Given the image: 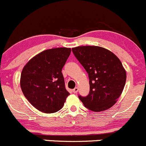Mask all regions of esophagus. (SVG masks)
<instances>
[{
	"instance_id": "34e87169",
	"label": "esophagus",
	"mask_w": 146,
	"mask_h": 146,
	"mask_svg": "<svg viewBox=\"0 0 146 146\" xmlns=\"http://www.w3.org/2000/svg\"><path fill=\"white\" fill-rule=\"evenodd\" d=\"M78 90H79V88H78L77 87H76L73 89L72 91H73V92H74V93H76V92H78Z\"/></svg>"
}]
</instances>
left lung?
I'll list each match as a JSON object with an SVG mask.
<instances>
[{
	"label": "left lung",
	"mask_w": 146,
	"mask_h": 146,
	"mask_svg": "<svg viewBox=\"0 0 146 146\" xmlns=\"http://www.w3.org/2000/svg\"><path fill=\"white\" fill-rule=\"evenodd\" d=\"M72 52L88 74L90 92L79 100L90 111L99 112L113 106L122 94L126 71L118 58L109 50L97 46L72 48Z\"/></svg>",
	"instance_id": "1"
}]
</instances>
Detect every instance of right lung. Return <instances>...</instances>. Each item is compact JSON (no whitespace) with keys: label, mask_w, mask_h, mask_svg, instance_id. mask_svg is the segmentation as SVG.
<instances>
[{"label":"right lung","mask_w":146,"mask_h":146,"mask_svg":"<svg viewBox=\"0 0 146 146\" xmlns=\"http://www.w3.org/2000/svg\"><path fill=\"white\" fill-rule=\"evenodd\" d=\"M71 48L45 50L36 55L23 68L20 79L22 92L37 110L52 113L60 110L70 95L65 89L62 69Z\"/></svg>","instance_id":"obj_1"}]
</instances>
